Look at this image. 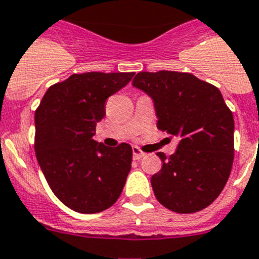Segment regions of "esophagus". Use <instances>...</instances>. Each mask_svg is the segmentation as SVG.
Segmentation results:
<instances>
[{
    "mask_svg": "<svg viewBox=\"0 0 259 259\" xmlns=\"http://www.w3.org/2000/svg\"><path fill=\"white\" fill-rule=\"evenodd\" d=\"M146 155V154L143 153L142 150L140 149V147H137V146H133V158L136 160H138V159H142L143 156Z\"/></svg>",
    "mask_w": 259,
    "mask_h": 259,
    "instance_id": "1",
    "label": "esophagus"
}]
</instances>
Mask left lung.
<instances>
[{
	"instance_id": "1",
	"label": "left lung",
	"mask_w": 259,
	"mask_h": 259,
	"mask_svg": "<svg viewBox=\"0 0 259 259\" xmlns=\"http://www.w3.org/2000/svg\"><path fill=\"white\" fill-rule=\"evenodd\" d=\"M133 85L153 97L156 127L180 138L151 178L154 195L167 209L195 213L212 204L227 184L234 158L233 113L219 88L192 73L138 72Z\"/></svg>"
}]
</instances>
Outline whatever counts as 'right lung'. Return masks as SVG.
I'll list each match as a JSON object with an SVG mask.
<instances>
[{
	"label": "right lung",
	"instance_id": "1",
	"mask_svg": "<svg viewBox=\"0 0 259 259\" xmlns=\"http://www.w3.org/2000/svg\"><path fill=\"white\" fill-rule=\"evenodd\" d=\"M134 72L73 73L50 87L35 110L34 149L50 188L79 213H99L116 203L132 167L127 143L106 147L92 140L108 97Z\"/></svg>",
	"mask_w": 259,
	"mask_h": 259
}]
</instances>
